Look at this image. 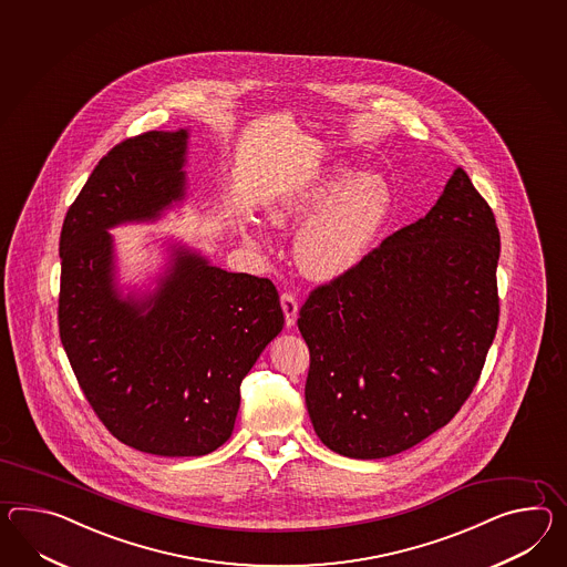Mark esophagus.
<instances>
[{
    "instance_id": "1",
    "label": "esophagus",
    "mask_w": 567,
    "mask_h": 567,
    "mask_svg": "<svg viewBox=\"0 0 567 567\" xmlns=\"http://www.w3.org/2000/svg\"><path fill=\"white\" fill-rule=\"evenodd\" d=\"M280 307H282V313H285L287 328H295L297 316H299V301H297V297L290 295V292H282L280 295Z\"/></svg>"
}]
</instances>
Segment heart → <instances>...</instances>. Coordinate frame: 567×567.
<instances>
[{"instance_id": "b5f03b06", "label": "heart", "mask_w": 567, "mask_h": 567, "mask_svg": "<svg viewBox=\"0 0 567 567\" xmlns=\"http://www.w3.org/2000/svg\"><path fill=\"white\" fill-rule=\"evenodd\" d=\"M391 208L393 190L383 174L354 172L346 159H332L289 182L272 198L268 219L280 229L301 223L295 262L305 277L332 282L364 262Z\"/></svg>"}]
</instances>
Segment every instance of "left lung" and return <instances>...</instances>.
I'll list each match as a JSON object with an SVG mask.
<instances>
[{
	"instance_id": "obj_1",
	"label": "left lung",
	"mask_w": 567,
	"mask_h": 567,
	"mask_svg": "<svg viewBox=\"0 0 567 567\" xmlns=\"http://www.w3.org/2000/svg\"><path fill=\"white\" fill-rule=\"evenodd\" d=\"M499 231L455 167L426 217L313 290L299 332L319 441L348 458L400 455L470 398L496 336Z\"/></svg>"
}]
</instances>
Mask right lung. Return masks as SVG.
<instances>
[{"instance_id":"add662e5","label":"right lung","mask_w":567,"mask_h":567,"mask_svg":"<svg viewBox=\"0 0 567 567\" xmlns=\"http://www.w3.org/2000/svg\"><path fill=\"white\" fill-rule=\"evenodd\" d=\"M190 128L152 131L100 159L63 223L59 332L104 426L157 456H203L231 436L239 385L285 318L268 278L227 272L184 239L123 280L111 229L157 223L188 198Z\"/></svg>"}]
</instances>
